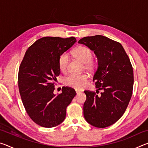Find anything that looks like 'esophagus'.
Masks as SVG:
<instances>
[{
	"label": "esophagus",
	"instance_id": "34e87169",
	"mask_svg": "<svg viewBox=\"0 0 148 148\" xmlns=\"http://www.w3.org/2000/svg\"><path fill=\"white\" fill-rule=\"evenodd\" d=\"M76 94L77 95V94H79V93H81L82 91H79V90H77V89H76Z\"/></svg>",
	"mask_w": 148,
	"mask_h": 148
}]
</instances>
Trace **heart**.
<instances>
[{"label":"heart","instance_id":"1","mask_svg":"<svg viewBox=\"0 0 148 148\" xmlns=\"http://www.w3.org/2000/svg\"><path fill=\"white\" fill-rule=\"evenodd\" d=\"M72 56L84 64L85 71L92 72L96 68V62L92 60V52L89 47L79 46L72 52ZM69 62V56L66 53L61 54L59 57L58 64L60 71L62 72L66 71ZM87 76L86 74H70L64 79L66 86L77 89H82L87 84Z\"/></svg>","mask_w":148,"mask_h":148}]
</instances>
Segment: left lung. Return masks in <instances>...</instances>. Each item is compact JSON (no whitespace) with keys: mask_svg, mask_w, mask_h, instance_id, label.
<instances>
[{"mask_svg":"<svg viewBox=\"0 0 148 148\" xmlns=\"http://www.w3.org/2000/svg\"><path fill=\"white\" fill-rule=\"evenodd\" d=\"M78 43L87 46L96 55L98 66L92 79L97 93L102 90L99 95L84 91L87 98L84 116L92 126L105 128L118 121L127 109L133 89V69L119 42L96 35L84 37Z\"/></svg>","mask_w":148,"mask_h":148,"instance_id":"obj_1","label":"left lung"}]
</instances>
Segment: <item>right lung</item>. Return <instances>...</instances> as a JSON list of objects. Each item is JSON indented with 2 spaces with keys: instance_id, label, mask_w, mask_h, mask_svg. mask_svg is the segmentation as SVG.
<instances>
[{
  "instance_id": "add662e5",
  "label": "right lung",
  "mask_w": 148,
  "mask_h": 148,
  "mask_svg": "<svg viewBox=\"0 0 148 148\" xmlns=\"http://www.w3.org/2000/svg\"><path fill=\"white\" fill-rule=\"evenodd\" d=\"M76 42L74 37L46 36L38 39L27 50L18 74V86L23 106L31 119L43 127L61 124L68 105L76 96L71 87H63L55 95L54 85L60 74L58 60Z\"/></svg>"
}]
</instances>
